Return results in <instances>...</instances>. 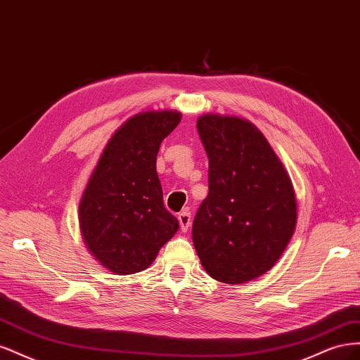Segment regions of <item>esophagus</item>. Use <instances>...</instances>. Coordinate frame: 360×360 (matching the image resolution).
I'll list each match as a JSON object with an SVG mask.
<instances>
[{
	"mask_svg": "<svg viewBox=\"0 0 360 360\" xmlns=\"http://www.w3.org/2000/svg\"><path fill=\"white\" fill-rule=\"evenodd\" d=\"M179 224L183 233H186L191 226V213L189 212H181L179 214Z\"/></svg>",
	"mask_w": 360,
	"mask_h": 360,
	"instance_id": "obj_1",
	"label": "esophagus"
}]
</instances>
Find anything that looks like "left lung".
Listing matches in <instances>:
<instances>
[{"instance_id": "8db88e82", "label": "left lung", "mask_w": 360, "mask_h": 360, "mask_svg": "<svg viewBox=\"0 0 360 360\" xmlns=\"http://www.w3.org/2000/svg\"><path fill=\"white\" fill-rule=\"evenodd\" d=\"M198 135L209 158V195L192 225L204 270L245 284L274 267L296 230L297 201L284 163L245 118L202 114Z\"/></svg>"}]
</instances>
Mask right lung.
I'll return each mask as SVG.
<instances>
[{
  "mask_svg": "<svg viewBox=\"0 0 360 360\" xmlns=\"http://www.w3.org/2000/svg\"><path fill=\"white\" fill-rule=\"evenodd\" d=\"M172 110L127 118L108 141L79 201V228L96 261L114 275H134L156 259L179 230L163 205L156 159L180 123Z\"/></svg>",
  "mask_w": 360,
  "mask_h": 360,
  "instance_id": "right-lung-1",
  "label": "right lung"
}]
</instances>
